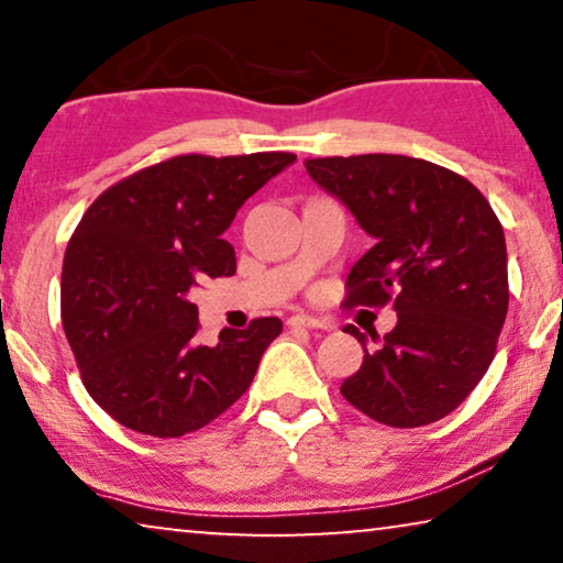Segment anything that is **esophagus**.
<instances>
[{
  "label": "esophagus",
  "mask_w": 563,
  "mask_h": 563,
  "mask_svg": "<svg viewBox=\"0 0 563 563\" xmlns=\"http://www.w3.org/2000/svg\"><path fill=\"white\" fill-rule=\"evenodd\" d=\"M289 325L291 328H307V330H330L328 322H322L318 318H310V314H291Z\"/></svg>",
  "instance_id": "1"
}]
</instances>
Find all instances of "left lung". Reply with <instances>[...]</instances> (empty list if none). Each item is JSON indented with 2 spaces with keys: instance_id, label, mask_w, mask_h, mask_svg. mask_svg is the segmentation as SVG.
<instances>
[{
  "instance_id": "1",
  "label": "left lung",
  "mask_w": 563,
  "mask_h": 563,
  "mask_svg": "<svg viewBox=\"0 0 563 563\" xmlns=\"http://www.w3.org/2000/svg\"><path fill=\"white\" fill-rule=\"evenodd\" d=\"M307 174L341 199L374 245L345 279V307L395 305L397 325L341 395L376 422L420 428L456 410L495 358L507 318V245L472 181L422 158H307ZM372 341H376V333Z\"/></svg>"
}]
</instances>
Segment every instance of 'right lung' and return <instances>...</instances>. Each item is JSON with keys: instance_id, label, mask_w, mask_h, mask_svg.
Here are the masks:
<instances>
[{"instance_id": "right-lung-1", "label": "right lung", "mask_w": 563, "mask_h": 563, "mask_svg": "<svg viewBox=\"0 0 563 563\" xmlns=\"http://www.w3.org/2000/svg\"><path fill=\"white\" fill-rule=\"evenodd\" d=\"M295 153L174 156L102 191L68 241L60 320L91 399L153 438L205 428L241 399L279 318L225 328L199 345V276H233L222 233L245 199L295 164Z\"/></svg>"}]
</instances>
